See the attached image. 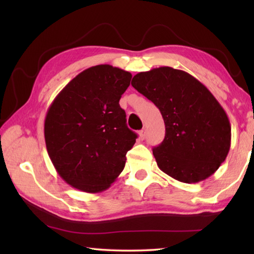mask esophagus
Here are the masks:
<instances>
[{
    "mask_svg": "<svg viewBox=\"0 0 254 254\" xmlns=\"http://www.w3.org/2000/svg\"><path fill=\"white\" fill-rule=\"evenodd\" d=\"M138 135H139V138H141V139H145V137H146V130L143 128V130L138 132Z\"/></svg>",
    "mask_w": 254,
    "mask_h": 254,
    "instance_id": "obj_1",
    "label": "esophagus"
}]
</instances>
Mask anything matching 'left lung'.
<instances>
[{
	"instance_id": "8db88e82",
	"label": "left lung",
	"mask_w": 254,
	"mask_h": 254,
	"mask_svg": "<svg viewBox=\"0 0 254 254\" xmlns=\"http://www.w3.org/2000/svg\"><path fill=\"white\" fill-rule=\"evenodd\" d=\"M131 84L164 119L165 138L153 148L159 169L185 183L212 176L227 157L231 141L227 113L213 94L192 75L169 66L137 73Z\"/></svg>"
}]
</instances>
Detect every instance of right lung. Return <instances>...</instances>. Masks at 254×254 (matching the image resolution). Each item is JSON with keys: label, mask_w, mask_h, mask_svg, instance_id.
Instances as JSON below:
<instances>
[{"label": "right lung", "mask_w": 254, "mask_h": 254, "mask_svg": "<svg viewBox=\"0 0 254 254\" xmlns=\"http://www.w3.org/2000/svg\"><path fill=\"white\" fill-rule=\"evenodd\" d=\"M132 74L109 64L75 76L52 101L45 120L49 157L67 185L87 193L106 190L126 166L136 133L119 105Z\"/></svg>", "instance_id": "add662e5"}]
</instances>
